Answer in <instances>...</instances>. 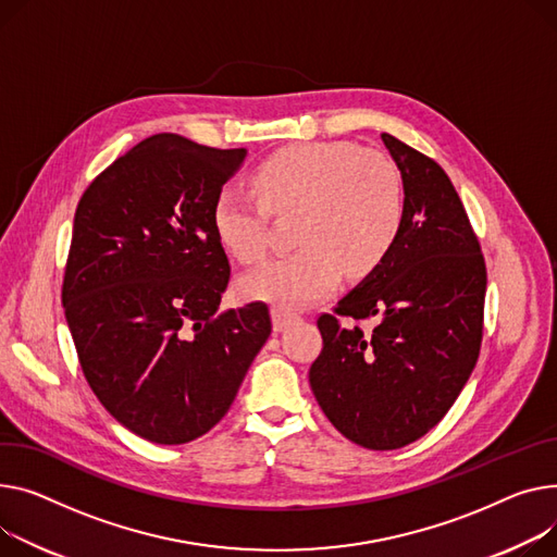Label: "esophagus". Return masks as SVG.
Here are the masks:
<instances>
[{
  "label": "esophagus",
  "mask_w": 557,
  "mask_h": 557,
  "mask_svg": "<svg viewBox=\"0 0 557 557\" xmlns=\"http://www.w3.org/2000/svg\"><path fill=\"white\" fill-rule=\"evenodd\" d=\"M300 320L298 313H290V311H284V309H273V329L275 331H284L286 326L295 324Z\"/></svg>",
  "instance_id": "1"
}]
</instances>
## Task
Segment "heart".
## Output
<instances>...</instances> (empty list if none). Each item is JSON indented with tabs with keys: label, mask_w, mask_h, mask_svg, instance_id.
I'll return each mask as SVG.
<instances>
[{
	"label": "heart",
	"mask_w": 557,
	"mask_h": 557,
	"mask_svg": "<svg viewBox=\"0 0 557 557\" xmlns=\"http://www.w3.org/2000/svg\"><path fill=\"white\" fill-rule=\"evenodd\" d=\"M248 195L221 188L212 231L239 262H257L269 244V212L295 216L302 248L273 257L239 282L244 298L275 309H305L349 277L372 273L394 248L405 219L403 178L394 161L347 140L288 145L252 174Z\"/></svg>",
	"instance_id": "b5f03b06"
}]
</instances>
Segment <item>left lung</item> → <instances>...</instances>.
Listing matches in <instances>:
<instances>
[{"mask_svg":"<svg viewBox=\"0 0 557 557\" xmlns=\"http://www.w3.org/2000/svg\"><path fill=\"white\" fill-rule=\"evenodd\" d=\"M405 193V219L383 262L318 318L313 396L341 434L396 450L430 432L479 358L486 264L453 181L438 163L381 134ZM341 317H374L367 334Z\"/></svg>","mask_w":557,"mask_h":557,"instance_id":"obj_1","label":"left lung"}]
</instances>
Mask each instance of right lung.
<instances>
[{
  "mask_svg": "<svg viewBox=\"0 0 557 557\" xmlns=\"http://www.w3.org/2000/svg\"><path fill=\"white\" fill-rule=\"evenodd\" d=\"M246 154L150 136L94 178L73 216L62 305L85 379L161 446L224 419L271 336L264 302L216 311L231 264L212 203Z\"/></svg>",
  "mask_w": 557,
  "mask_h": 557,
  "instance_id": "1",
  "label": "right lung"
}]
</instances>
